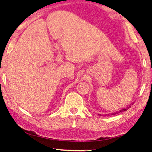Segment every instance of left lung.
Returning <instances> with one entry per match:
<instances>
[{
  "instance_id": "left-lung-1",
  "label": "left lung",
  "mask_w": 152,
  "mask_h": 152,
  "mask_svg": "<svg viewBox=\"0 0 152 152\" xmlns=\"http://www.w3.org/2000/svg\"><path fill=\"white\" fill-rule=\"evenodd\" d=\"M129 107H131V106H129V107H127V108H125V109H121V110H120L119 111H117V112H115V113H110V115H115V114H118V113H122V112H123V111H125V110H127Z\"/></svg>"
}]
</instances>
